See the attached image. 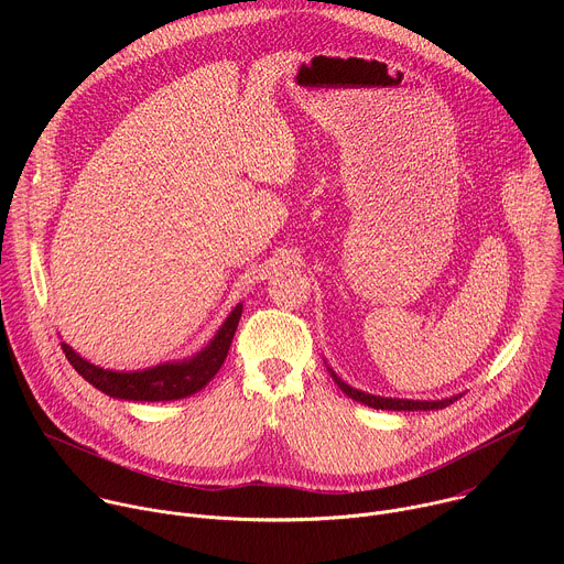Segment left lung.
I'll use <instances>...</instances> for the list:
<instances>
[{
    "mask_svg": "<svg viewBox=\"0 0 564 564\" xmlns=\"http://www.w3.org/2000/svg\"><path fill=\"white\" fill-rule=\"evenodd\" d=\"M328 372L333 377V381L341 388V392H346L350 399L359 401V404H366L370 409H377V411H437V409H446L451 406L453 401H457L462 394H453V397H446V399H435V401H429V399H397V397H379V394H370V392H364V390H357L352 386H348L341 377H337V372L328 366Z\"/></svg>",
    "mask_w": 564,
    "mask_h": 564,
    "instance_id": "8db88e82",
    "label": "left lung"
}]
</instances>
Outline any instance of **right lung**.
Here are the masks:
<instances>
[{
	"instance_id": "1",
	"label": "right lung",
	"mask_w": 564,
	"mask_h": 564,
	"mask_svg": "<svg viewBox=\"0 0 564 564\" xmlns=\"http://www.w3.org/2000/svg\"><path fill=\"white\" fill-rule=\"evenodd\" d=\"M240 312H243V303H238L229 316L223 321V326L216 330L212 341L198 350L196 355L187 359H176V361H165V364H155L142 370H111V368H100L91 364L89 359L79 357L68 344L62 341V350L70 366L77 370V375H83L94 388L102 390L105 394L113 399H124V401H174V399H185L198 390H203L212 377L220 370L236 326Z\"/></svg>"
}]
</instances>
